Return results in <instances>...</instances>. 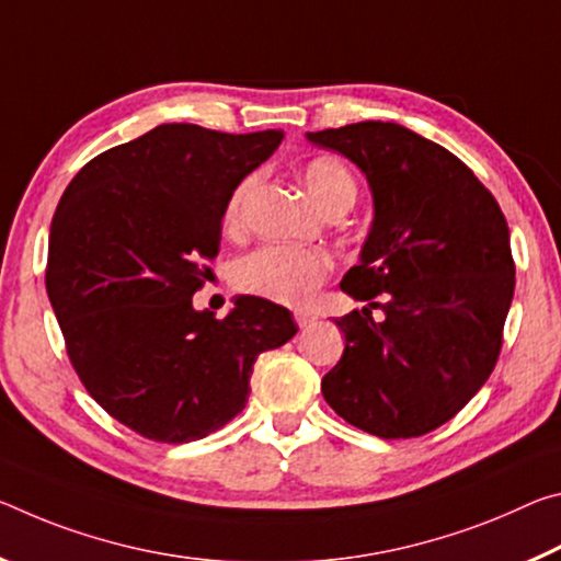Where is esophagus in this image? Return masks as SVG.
Masks as SVG:
<instances>
[{"label":"esophagus","mask_w":561,"mask_h":561,"mask_svg":"<svg viewBox=\"0 0 561 561\" xmlns=\"http://www.w3.org/2000/svg\"><path fill=\"white\" fill-rule=\"evenodd\" d=\"M296 323L300 328H308L310 323H316V316L310 310H296Z\"/></svg>","instance_id":"34e87169"}]
</instances>
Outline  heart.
I'll list each match as a JSON object with an SVG mask.
<instances>
[{"label": "heart", "instance_id": "1", "mask_svg": "<svg viewBox=\"0 0 561 561\" xmlns=\"http://www.w3.org/2000/svg\"><path fill=\"white\" fill-rule=\"evenodd\" d=\"M302 186L323 214H345L355 204L357 183L343 161L333 156H316L300 169ZM253 188V179L236 186L226 206V226L241 224L243 204ZM330 259L310 248L263 245L236 265L238 288L275 302H302L328 278Z\"/></svg>", "mask_w": 561, "mask_h": 561}]
</instances>
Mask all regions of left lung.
Instances as JSON below:
<instances>
[{
    "mask_svg": "<svg viewBox=\"0 0 561 561\" xmlns=\"http://www.w3.org/2000/svg\"><path fill=\"white\" fill-rule=\"evenodd\" d=\"M306 136L365 173L375 206L360 263L341 283L367 306L335 320L345 351L320 390L370 435L433 433L500 357L514 296L507 220L455 153L405 126L360 122Z\"/></svg>",
    "mask_w": 561,
    "mask_h": 561,
    "instance_id": "8db88e82",
    "label": "left lung"
}]
</instances>
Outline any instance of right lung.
<instances>
[{"mask_svg": "<svg viewBox=\"0 0 561 561\" xmlns=\"http://www.w3.org/2000/svg\"><path fill=\"white\" fill-rule=\"evenodd\" d=\"M283 131L161 124L114 146L64 191L47 293L69 360L108 415L153 443L201 439L245 408L259 355L298 333L290 310L238 296L194 308L228 198Z\"/></svg>", "mask_w": 561, "mask_h": 561, "instance_id": "right-lung-1", "label": "right lung"}]
</instances>
